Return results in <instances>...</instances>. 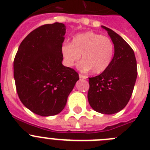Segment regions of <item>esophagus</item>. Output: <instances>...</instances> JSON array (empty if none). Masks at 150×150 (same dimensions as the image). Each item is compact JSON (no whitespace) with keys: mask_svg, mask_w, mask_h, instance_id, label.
<instances>
[{"mask_svg":"<svg viewBox=\"0 0 150 150\" xmlns=\"http://www.w3.org/2000/svg\"><path fill=\"white\" fill-rule=\"evenodd\" d=\"M79 78H80L81 79H87V77L86 76V75H81V74H80V75H79Z\"/></svg>","mask_w":150,"mask_h":150,"instance_id":"obj_1","label":"esophagus"}]
</instances>
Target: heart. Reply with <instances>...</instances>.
I'll use <instances>...</instances> for the list:
<instances>
[{"label": "heart", "instance_id": "b5f03b06", "mask_svg": "<svg viewBox=\"0 0 150 150\" xmlns=\"http://www.w3.org/2000/svg\"><path fill=\"white\" fill-rule=\"evenodd\" d=\"M62 54L68 67H73L80 60L79 68L95 74L105 72L110 66L114 54V45L109 37L95 32H85L77 35L72 43L66 42Z\"/></svg>", "mask_w": 150, "mask_h": 150}]
</instances>
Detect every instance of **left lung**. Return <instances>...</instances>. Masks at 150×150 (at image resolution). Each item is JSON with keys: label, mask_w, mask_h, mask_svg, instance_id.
I'll return each instance as SVG.
<instances>
[{"label": "left lung", "mask_w": 150, "mask_h": 150, "mask_svg": "<svg viewBox=\"0 0 150 150\" xmlns=\"http://www.w3.org/2000/svg\"><path fill=\"white\" fill-rule=\"evenodd\" d=\"M106 30L114 45V55L108 68L99 75L89 78L87 98L91 108L105 114L120 111L129 102L137 75L134 51L120 35Z\"/></svg>", "instance_id": "8db88e82"}]
</instances>
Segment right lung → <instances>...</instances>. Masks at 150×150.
<instances>
[{
  "label": "right lung",
  "mask_w": 150,
  "mask_h": 150,
  "mask_svg": "<svg viewBox=\"0 0 150 150\" xmlns=\"http://www.w3.org/2000/svg\"><path fill=\"white\" fill-rule=\"evenodd\" d=\"M66 26L39 27L24 39L13 62L16 90L27 108L42 117L59 114L79 80L78 72L62 64Z\"/></svg>",
  "instance_id": "obj_1"
}]
</instances>
